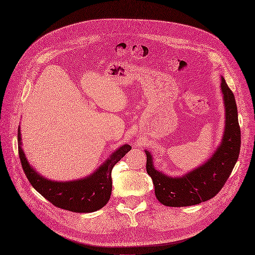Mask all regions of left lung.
<instances>
[{"instance_id": "1", "label": "left lung", "mask_w": 255, "mask_h": 255, "mask_svg": "<svg viewBox=\"0 0 255 255\" xmlns=\"http://www.w3.org/2000/svg\"><path fill=\"white\" fill-rule=\"evenodd\" d=\"M221 90L225 106V129L220 146L204 164L181 176H170L156 170L151 152L145 150L147 173L151 177L155 196L161 204L186 207L208 201L222 190L231 174L241 150V129L237 102L223 77Z\"/></svg>"}]
</instances>
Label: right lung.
I'll return each mask as SVG.
<instances>
[{
  "label": "right lung",
  "instance_id": "1",
  "mask_svg": "<svg viewBox=\"0 0 255 255\" xmlns=\"http://www.w3.org/2000/svg\"><path fill=\"white\" fill-rule=\"evenodd\" d=\"M17 146L23 170L34 189L59 208L78 213L98 211L108 203L112 190V168L131 150L128 144L122 145L91 174L79 180L59 182L41 175L27 161L22 149L20 126Z\"/></svg>",
  "mask_w": 255,
  "mask_h": 255
}]
</instances>
